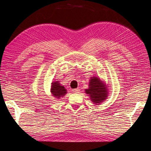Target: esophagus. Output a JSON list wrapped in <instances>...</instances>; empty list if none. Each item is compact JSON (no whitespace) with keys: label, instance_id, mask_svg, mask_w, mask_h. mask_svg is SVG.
I'll return each instance as SVG.
<instances>
[{"label":"esophagus","instance_id":"34e87169","mask_svg":"<svg viewBox=\"0 0 151 151\" xmlns=\"http://www.w3.org/2000/svg\"><path fill=\"white\" fill-rule=\"evenodd\" d=\"M80 89L79 88H76V89H74L72 90V92L74 93H79Z\"/></svg>","mask_w":151,"mask_h":151}]
</instances>
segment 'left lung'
<instances>
[{
	"label": "left lung",
	"mask_w": 151,
	"mask_h": 151,
	"mask_svg": "<svg viewBox=\"0 0 151 151\" xmlns=\"http://www.w3.org/2000/svg\"><path fill=\"white\" fill-rule=\"evenodd\" d=\"M108 87L105 83L96 77H92L90 79L89 88L85 89L86 93L94 103L99 104L108 97Z\"/></svg>",
	"instance_id": "left-lung-1"
}]
</instances>
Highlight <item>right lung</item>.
I'll use <instances>...</instances> for the list:
<instances>
[{
  "mask_svg": "<svg viewBox=\"0 0 151 151\" xmlns=\"http://www.w3.org/2000/svg\"><path fill=\"white\" fill-rule=\"evenodd\" d=\"M51 93L54 97L57 99H60L61 97L64 96L67 93V90L64 87L61 86L58 81L53 82L51 86Z\"/></svg>",
  "mask_w": 151,
  "mask_h": 151,
  "instance_id": "right-lung-1",
  "label": "right lung"
}]
</instances>
